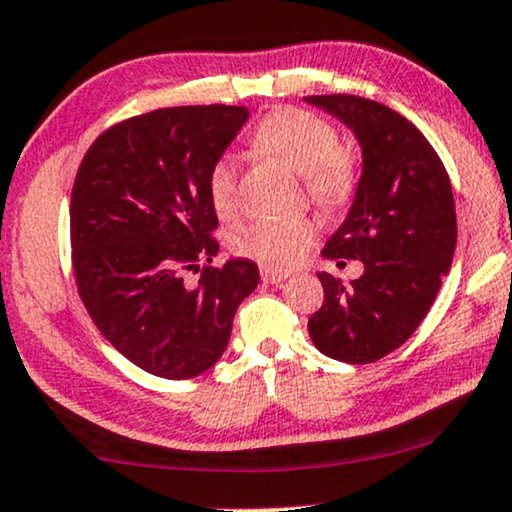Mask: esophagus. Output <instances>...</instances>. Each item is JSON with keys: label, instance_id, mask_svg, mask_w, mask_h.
<instances>
[{"label": "esophagus", "instance_id": "obj_1", "mask_svg": "<svg viewBox=\"0 0 512 512\" xmlns=\"http://www.w3.org/2000/svg\"><path fill=\"white\" fill-rule=\"evenodd\" d=\"M260 276H262V281H264V283H271V285H276V283L285 281V278H288L290 274H288V271H278V269L262 267V269H260Z\"/></svg>", "mask_w": 512, "mask_h": 512}]
</instances>
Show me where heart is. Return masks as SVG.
Wrapping results in <instances>:
<instances>
[{"mask_svg":"<svg viewBox=\"0 0 512 512\" xmlns=\"http://www.w3.org/2000/svg\"><path fill=\"white\" fill-rule=\"evenodd\" d=\"M252 142L302 173L306 194L320 208H346L358 192V156L342 145L337 128L316 114L295 107L276 109L260 121ZM206 189L217 215H236L238 168L234 156H217L208 170ZM316 236L318 227L309 217L257 220L234 231L231 250L269 269H290L304 260Z\"/></svg>","mask_w":512,"mask_h":512,"instance_id":"obj_1","label":"heart"}]
</instances>
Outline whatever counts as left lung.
<instances>
[{
	"instance_id": "obj_1",
	"label": "left lung",
	"mask_w": 512,
	"mask_h": 512,
	"mask_svg": "<svg viewBox=\"0 0 512 512\" xmlns=\"http://www.w3.org/2000/svg\"><path fill=\"white\" fill-rule=\"evenodd\" d=\"M353 128L363 177L342 227L325 243L327 260H360L363 276L344 288L330 274L309 335L327 358L365 365L414 335L452 267L456 213L440 156L412 121L360 95H306Z\"/></svg>"
}]
</instances>
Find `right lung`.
<instances>
[{"mask_svg":"<svg viewBox=\"0 0 512 512\" xmlns=\"http://www.w3.org/2000/svg\"><path fill=\"white\" fill-rule=\"evenodd\" d=\"M248 119L234 105L163 107L100 133L70 201L72 271L102 337L149 374L192 379L227 349L257 264L215 267L206 177ZM187 273H199L187 282Z\"/></svg>","mask_w":512,"mask_h":512,"instance_id":"right-lung-1","label":"right lung"}]
</instances>
